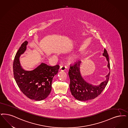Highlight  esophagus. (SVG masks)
Returning <instances> with one entry per match:
<instances>
[{
  "label": "esophagus",
  "mask_w": 128,
  "mask_h": 128,
  "mask_svg": "<svg viewBox=\"0 0 128 128\" xmlns=\"http://www.w3.org/2000/svg\"><path fill=\"white\" fill-rule=\"evenodd\" d=\"M66 66L63 65V66H60V70L61 71H65V70H66Z\"/></svg>",
  "instance_id": "obj_1"
}]
</instances>
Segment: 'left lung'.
I'll return each mask as SVG.
<instances>
[{
  "mask_svg": "<svg viewBox=\"0 0 128 128\" xmlns=\"http://www.w3.org/2000/svg\"><path fill=\"white\" fill-rule=\"evenodd\" d=\"M103 55L107 58L108 67L110 70V64L107 51L104 50ZM82 62L78 60L70 66L68 75L70 78V88L72 94L77 100L86 101L94 99L99 96L107 85L109 80L110 72L106 76L104 82L97 86H94L86 82L82 78L80 72V66Z\"/></svg>",
  "mask_w": 128,
  "mask_h": 128,
  "instance_id": "left-lung-1",
  "label": "left lung"
}]
</instances>
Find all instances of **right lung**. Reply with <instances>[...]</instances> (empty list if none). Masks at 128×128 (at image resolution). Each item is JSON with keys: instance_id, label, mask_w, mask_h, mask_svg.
Returning <instances> with one entry per match:
<instances>
[{"instance_id": "1", "label": "right lung", "mask_w": 128, "mask_h": 128, "mask_svg": "<svg viewBox=\"0 0 128 128\" xmlns=\"http://www.w3.org/2000/svg\"><path fill=\"white\" fill-rule=\"evenodd\" d=\"M28 42H24L16 54L13 65L14 77L22 93L35 100L45 99L51 92L52 82L59 69V65L50 66L42 63L35 70L26 71L20 66V57L26 50Z\"/></svg>"}]
</instances>
